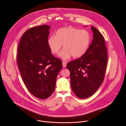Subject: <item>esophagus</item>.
Here are the masks:
<instances>
[{
	"mask_svg": "<svg viewBox=\"0 0 126 126\" xmlns=\"http://www.w3.org/2000/svg\"><path fill=\"white\" fill-rule=\"evenodd\" d=\"M62 64H63V68H65L66 66V63L64 62H63Z\"/></svg>",
	"mask_w": 126,
	"mask_h": 126,
	"instance_id": "1",
	"label": "esophagus"
}]
</instances>
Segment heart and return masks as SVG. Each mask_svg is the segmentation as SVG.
I'll list each match as a JSON object with an SVG mask.
<instances>
[{"instance_id":"b5f03b06","label":"heart","mask_w":126,"mask_h":126,"mask_svg":"<svg viewBox=\"0 0 126 126\" xmlns=\"http://www.w3.org/2000/svg\"><path fill=\"white\" fill-rule=\"evenodd\" d=\"M91 43L90 33L85 30H79L68 27L59 29L55 36L51 35L47 39V45L54 54H58L62 48L64 49L59 56L64 60L82 56L88 50Z\"/></svg>"}]
</instances>
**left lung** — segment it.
<instances>
[{
  "mask_svg": "<svg viewBox=\"0 0 126 126\" xmlns=\"http://www.w3.org/2000/svg\"><path fill=\"white\" fill-rule=\"evenodd\" d=\"M93 39L86 52L79 59L68 63L71 88L81 99L92 95L103 81L107 64V52L104 39L91 27Z\"/></svg>",
  "mask_w": 126,
  "mask_h": 126,
  "instance_id": "1",
  "label": "left lung"
}]
</instances>
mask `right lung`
<instances>
[{"label": "right lung", "instance_id": "add662e5", "mask_svg": "<svg viewBox=\"0 0 126 126\" xmlns=\"http://www.w3.org/2000/svg\"><path fill=\"white\" fill-rule=\"evenodd\" d=\"M50 26L43 25L30 29L20 41L17 50L18 68L29 92L45 99L53 93L62 62L52 54L47 45Z\"/></svg>", "mask_w": 126, "mask_h": 126}]
</instances>
